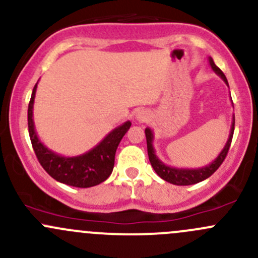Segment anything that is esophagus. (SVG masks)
I'll return each instance as SVG.
<instances>
[{
	"mask_svg": "<svg viewBox=\"0 0 258 258\" xmlns=\"http://www.w3.org/2000/svg\"><path fill=\"white\" fill-rule=\"evenodd\" d=\"M148 118H150V114H148V112L147 111H145V110H141V111H139V112L136 113V119L139 122H146V121H148Z\"/></svg>",
	"mask_w": 258,
	"mask_h": 258,
	"instance_id": "obj_1",
	"label": "esophagus"
}]
</instances>
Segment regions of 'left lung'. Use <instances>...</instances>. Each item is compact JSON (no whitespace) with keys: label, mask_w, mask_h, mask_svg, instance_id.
<instances>
[{"label":"left lung","mask_w":258,"mask_h":258,"mask_svg":"<svg viewBox=\"0 0 258 258\" xmlns=\"http://www.w3.org/2000/svg\"><path fill=\"white\" fill-rule=\"evenodd\" d=\"M210 61V66L218 76L221 77L223 81L226 82V85H228L227 79L223 75V72L218 69L217 66L215 64L213 59L209 57ZM232 101V98H231ZM233 131H235V114H233L232 118V126H231V131H230V136H228L227 142H226L225 147L223 150L221 151L220 155L215 158V161L210 163V165L205 166V167L201 168H176V167H171V166L165 165L160 158L156 156L155 153V148H153V132L151 128H146L145 134H146V141H147V152H148V158H150V162L152 165L153 170L155 172L160 176L161 178L165 179V181L170 182L172 184H177V186H189V184H195L199 183V182L204 181V179L209 178L211 175L217 171V168L222 165V162L225 161L226 156H227L228 150H230L231 142H232V137H233Z\"/></svg>","instance_id":"8db88e82"}]
</instances>
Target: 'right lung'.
<instances>
[{
	"label": "right lung",
	"instance_id": "add662e5",
	"mask_svg": "<svg viewBox=\"0 0 258 258\" xmlns=\"http://www.w3.org/2000/svg\"><path fill=\"white\" fill-rule=\"evenodd\" d=\"M36 90H37V83L33 87L32 96L28 103V134H30L33 151L43 170L56 181L81 188L96 186L106 181L112 173L117 147L122 137L131 127V122L127 121L121 126L116 127L100 144L88 152L74 157H64L49 150L38 140L32 118Z\"/></svg>",
	"mask_w": 258,
	"mask_h": 258
}]
</instances>
